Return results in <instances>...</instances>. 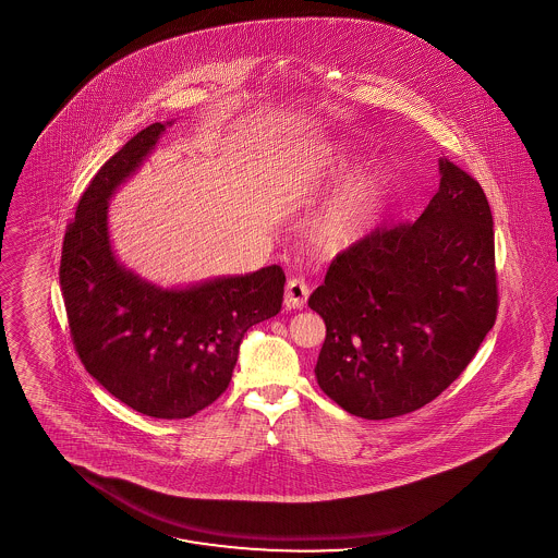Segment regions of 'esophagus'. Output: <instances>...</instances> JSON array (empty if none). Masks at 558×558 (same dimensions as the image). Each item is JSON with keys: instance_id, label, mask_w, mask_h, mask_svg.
<instances>
[{"instance_id": "esophagus-1", "label": "esophagus", "mask_w": 558, "mask_h": 558, "mask_svg": "<svg viewBox=\"0 0 558 558\" xmlns=\"http://www.w3.org/2000/svg\"><path fill=\"white\" fill-rule=\"evenodd\" d=\"M310 299V287L303 278H290L284 292V307L287 310H303Z\"/></svg>"}]
</instances>
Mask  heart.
<instances>
[{
  "mask_svg": "<svg viewBox=\"0 0 558 558\" xmlns=\"http://www.w3.org/2000/svg\"><path fill=\"white\" fill-rule=\"evenodd\" d=\"M361 159L357 147L340 141L317 145L301 166V182L310 189L332 184L349 174ZM386 170L369 166L347 180L330 199L315 214L312 223L313 241L322 248L338 251L353 245L367 230L378 211L386 191Z\"/></svg>",
  "mask_w": 558,
  "mask_h": 558,
  "instance_id": "1",
  "label": "heart"
}]
</instances>
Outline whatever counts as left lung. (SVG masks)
I'll list each match as a JSON object with an SVG mask.
<instances>
[{"label":"left lung","mask_w":558,"mask_h":558,"mask_svg":"<svg viewBox=\"0 0 558 558\" xmlns=\"http://www.w3.org/2000/svg\"><path fill=\"white\" fill-rule=\"evenodd\" d=\"M438 170V193L415 222L378 228L340 253L310 296L326 322L315 378L355 417H399L434 401L494 326L490 205L446 157Z\"/></svg>","instance_id":"1"}]
</instances>
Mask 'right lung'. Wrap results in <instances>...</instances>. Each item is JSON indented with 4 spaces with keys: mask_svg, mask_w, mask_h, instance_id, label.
Masks as SVG:
<instances>
[{
    "mask_svg": "<svg viewBox=\"0 0 558 558\" xmlns=\"http://www.w3.org/2000/svg\"><path fill=\"white\" fill-rule=\"evenodd\" d=\"M172 124L154 122L101 166L68 226L60 264L70 335L85 369L118 401L157 420L191 417L222 395L243 336L280 312L287 282L280 266H268L161 287L118 259L110 199Z\"/></svg>",
    "mask_w": 558,
    "mask_h": 558,
    "instance_id": "right-lung-1",
    "label": "right lung"
}]
</instances>
